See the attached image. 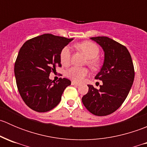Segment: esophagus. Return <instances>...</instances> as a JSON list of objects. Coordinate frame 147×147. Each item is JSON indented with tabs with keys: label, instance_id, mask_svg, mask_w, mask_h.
I'll return each mask as SVG.
<instances>
[{
	"label": "esophagus",
	"instance_id": "esophagus-1",
	"mask_svg": "<svg viewBox=\"0 0 147 147\" xmlns=\"http://www.w3.org/2000/svg\"><path fill=\"white\" fill-rule=\"evenodd\" d=\"M72 85L77 86V87H78V86H79V84H78V82H74V81H72Z\"/></svg>",
	"mask_w": 147,
	"mask_h": 147
}]
</instances>
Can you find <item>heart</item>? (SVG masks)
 <instances>
[{"mask_svg": "<svg viewBox=\"0 0 147 147\" xmlns=\"http://www.w3.org/2000/svg\"><path fill=\"white\" fill-rule=\"evenodd\" d=\"M79 50L84 53L87 57V63L92 69H96L100 67V61L97 56L100 53V48L97 44L90 41H84L76 45ZM60 61L65 66H67L70 63L71 50L69 46H65L61 50L60 55ZM89 70L86 67H72L66 71V75L75 82H81L84 78L88 76Z\"/></svg>", "mask_w": 147, "mask_h": 147, "instance_id": "obj_1", "label": "heart"}]
</instances>
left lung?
I'll list each match as a JSON object with an SVG mask.
<instances>
[{
    "mask_svg": "<svg viewBox=\"0 0 147 147\" xmlns=\"http://www.w3.org/2000/svg\"><path fill=\"white\" fill-rule=\"evenodd\" d=\"M103 49L105 60L95 79L102 81L99 90L88 84V92L82 98L87 110L97 116L110 115L127 98L134 79V69L125 46L105 36L90 38Z\"/></svg>",
    "mask_w": 147,
    "mask_h": 147,
    "instance_id": "1",
    "label": "left lung"
}]
</instances>
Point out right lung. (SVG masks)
Wrapping results in <instances>:
<instances>
[{
	"label": "right lung",
	"mask_w": 147,
	"mask_h": 147,
	"mask_svg": "<svg viewBox=\"0 0 147 147\" xmlns=\"http://www.w3.org/2000/svg\"><path fill=\"white\" fill-rule=\"evenodd\" d=\"M73 40L43 34L26 41L19 50L14 67L18 90L32 110L45 112L55 107L71 81L60 78L55 82L50 72L61 67V50Z\"/></svg>",
	"instance_id": "1"
}]
</instances>
